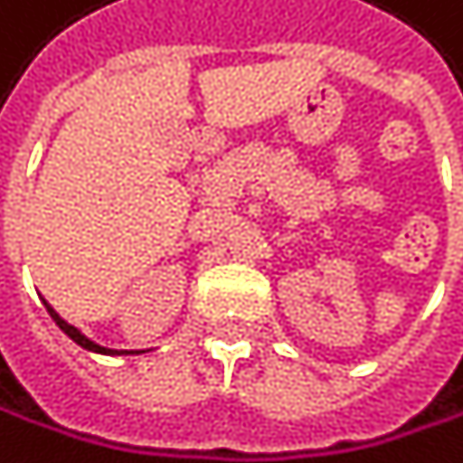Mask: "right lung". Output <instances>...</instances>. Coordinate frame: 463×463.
I'll return each instance as SVG.
<instances>
[{
  "label": "right lung",
  "mask_w": 463,
  "mask_h": 463,
  "mask_svg": "<svg viewBox=\"0 0 463 463\" xmlns=\"http://www.w3.org/2000/svg\"><path fill=\"white\" fill-rule=\"evenodd\" d=\"M46 311H49V317H52V319L58 322V327H61V330H63V333L69 335V339H71V342H77L80 347H85V350H94V353H105V355H113V353H118V350H108V347H99V345H94L91 339H85V335H82V333H80V330H77L74 325H69L66 319H61V317L55 314V308H52V306H46Z\"/></svg>",
  "instance_id": "add662e5"
}]
</instances>
